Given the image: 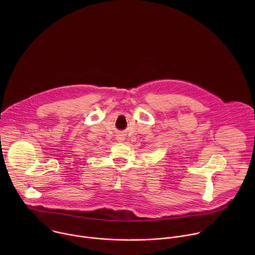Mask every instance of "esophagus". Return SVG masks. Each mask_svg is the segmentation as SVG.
Wrapping results in <instances>:
<instances>
[{
	"label": "esophagus",
	"instance_id": "1",
	"mask_svg": "<svg viewBox=\"0 0 255 255\" xmlns=\"http://www.w3.org/2000/svg\"><path fill=\"white\" fill-rule=\"evenodd\" d=\"M119 140H123V138H119Z\"/></svg>",
	"mask_w": 255,
	"mask_h": 255
}]
</instances>
